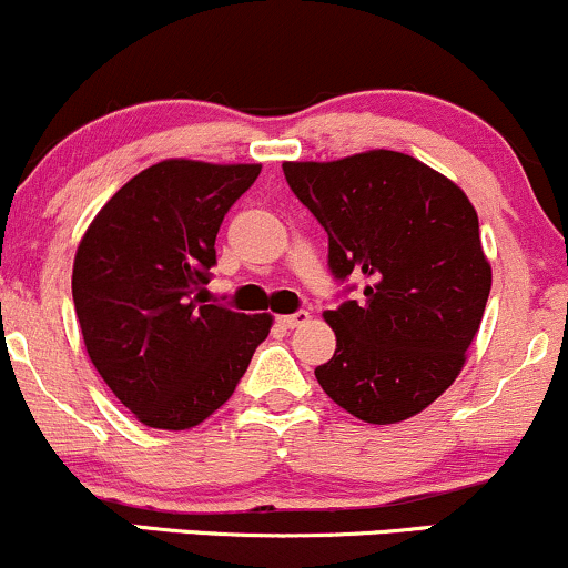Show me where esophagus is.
<instances>
[{
	"mask_svg": "<svg viewBox=\"0 0 568 568\" xmlns=\"http://www.w3.org/2000/svg\"><path fill=\"white\" fill-rule=\"evenodd\" d=\"M306 321H310V312L306 310H298V312H293V315L277 317V323L283 325V328H298V325H304Z\"/></svg>",
	"mask_w": 568,
	"mask_h": 568,
	"instance_id": "obj_1",
	"label": "esophagus"
}]
</instances>
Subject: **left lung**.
Segmentation results:
<instances>
[{"instance_id": "obj_1", "label": "left lung", "mask_w": 568, "mask_h": 568, "mask_svg": "<svg viewBox=\"0 0 568 568\" xmlns=\"http://www.w3.org/2000/svg\"><path fill=\"white\" fill-rule=\"evenodd\" d=\"M285 181L328 234V270L361 298L325 312L336 352L315 368L331 400L371 425L419 414L452 387L478 334L491 266L459 186L400 152L285 162Z\"/></svg>"}]
</instances>
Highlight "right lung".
Masks as SVG:
<instances>
[{
    "instance_id": "obj_1",
    "label": "right lung",
    "mask_w": 568,
    "mask_h": 568,
    "mask_svg": "<svg viewBox=\"0 0 568 568\" xmlns=\"http://www.w3.org/2000/svg\"><path fill=\"white\" fill-rule=\"evenodd\" d=\"M262 165L165 160L84 232L71 275L90 361L139 422L189 429L230 400L270 315L207 304L216 234Z\"/></svg>"
}]
</instances>
